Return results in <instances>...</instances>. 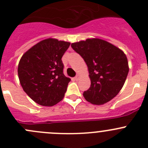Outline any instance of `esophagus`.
<instances>
[{"label": "esophagus", "mask_w": 148, "mask_h": 148, "mask_svg": "<svg viewBox=\"0 0 148 148\" xmlns=\"http://www.w3.org/2000/svg\"><path fill=\"white\" fill-rule=\"evenodd\" d=\"M79 77H80V76L79 75V74H77V75L76 76L75 78H74V79H75V80H77H77H79Z\"/></svg>", "instance_id": "1"}]
</instances>
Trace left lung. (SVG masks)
<instances>
[{
	"label": "left lung",
	"instance_id": "1",
	"mask_svg": "<svg viewBox=\"0 0 148 148\" xmlns=\"http://www.w3.org/2000/svg\"><path fill=\"white\" fill-rule=\"evenodd\" d=\"M71 46L88 67L91 84L83 93L86 100L102 105L112 100L121 90L128 75V61L124 53L98 38L74 42Z\"/></svg>",
	"mask_w": 148,
	"mask_h": 148
}]
</instances>
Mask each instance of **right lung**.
<instances>
[{
    "instance_id": "right-lung-1",
    "label": "right lung",
    "mask_w": 148,
    "mask_h": 148,
    "mask_svg": "<svg viewBox=\"0 0 148 148\" xmlns=\"http://www.w3.org/2000/svg\"><path fill=\"white\" fill-rule=\"evenodd\" d=\"M70 44L53 38L45 39L32 47L20 59V84L38 104L53 106L64 98L71 79L64 74L61 58Z\"/></svg>"
}]
</instances>
